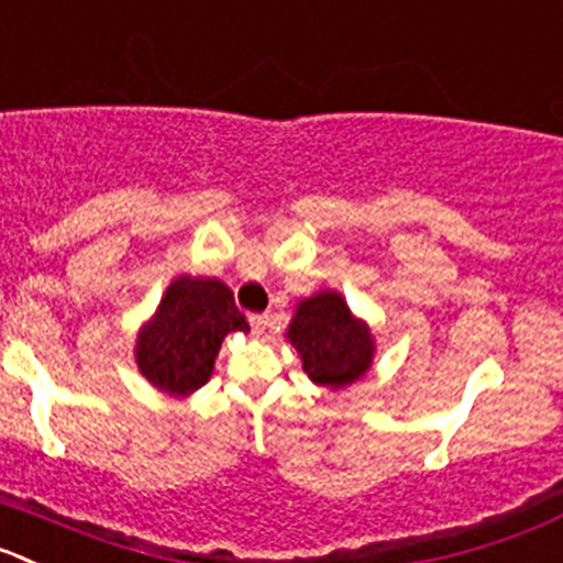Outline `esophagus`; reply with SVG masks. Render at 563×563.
<instances>
[{
  "instance_id": "1",
  "label": "esophagus",
  "mask_w": 563,
  "mask_h": 563,
  "mask_svg": "<svg viewBox=\"0 0 563 563\" xmlns=\"http://www.w3.org/2000/svg\"><path fill=\"white\" fill-rule=\"evenodd\" d=\"M250 328L255 335H264L266 328H269V313H252Z\"/></svg>"
}]
</instances>
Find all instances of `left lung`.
Returning <instances> with one entry per match:
<instances>
[{
  "label": "left lung",
  "instance_id": "1",
  "mask_svg": "<svg viewBox=\"0 0 563 563\" xmlns=\"http://www.w3.org/2000/svg\"><path fill=\"white\" fill-rule=\"evenodd\" d=\"M286 339L302 358L306 375L328 388L361 380L375 358L369 324L353 317L344 297L330 288L299 302Z\"/></svg>",
  "mask_w": 563,
  "mask_h": 563
}]
</instances>
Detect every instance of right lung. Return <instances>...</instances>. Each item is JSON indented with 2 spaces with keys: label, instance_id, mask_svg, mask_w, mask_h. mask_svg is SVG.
Segmentation results:
<instances>
[{
  "label": "right lung",
  "instance_id": "obj_1",
  "mask_svg": "<svg viewBox=\"0 0 563 563\" xmlns=\"http://www.w3.org/2000/svg\"><path fill=\"white\" fill-rule=\"evenodd\" d=\"M250 330L233 291L217 277H177L135 339L141 375L172 397H186L210 380L224 335Z\"/></svg>",
  "mask_w": 563,
  "mask_h": 563
}]
</instances>
